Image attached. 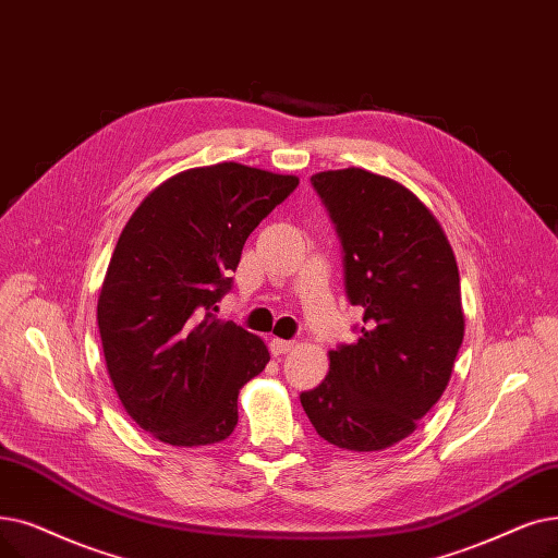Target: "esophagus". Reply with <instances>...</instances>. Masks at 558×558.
Instances as JSON below:
<instances>
[{
	"mask_svg": "<svg viewBox=\"0 0 558 558\" xmlns=\"http://www.w3.org/2000/svg\"><path fill=\"white\" fill-rule=\"evenodd\" d=\"M269 347H271L274 355H282V353L294 349V342H292V339H278V337H274Z\"/></svg>",
	"mask_w": 558,
	"mask_h": 558,
	"instance_id": "obj_1",
	"label": "esophagus"
}]
</instances>
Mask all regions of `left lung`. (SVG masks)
<instances>
[{"label": "left lung", "mask_w": 558, "mask_h": 558, "mask_svg": "<svg viewBox=\"0 0 558 558\" xmlns=\"http://www.w3.org/2000/svg\"><path fill=\"white\" fill-rule=\"evenodd\" d=\"M342 244L344 289L362 310L357 342L330 351V372L301 395L324 440L378 451L408 438L438 403L463 344L460 278L426 205L399 182L344 168L310 178Z\"/></svg>", "instance_id": "left-lung-1"}]
</instances>
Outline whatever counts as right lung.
<instances>
[{"mask_svg": "<svg viewBox=\"0 0 558 558\" xmlns=\"http://www.w3.org/2000/svg\"><path fill=\"white\" fill-rule=\"evenodd\" d=\"M296 186L294 175L234 161L191 168L157 186L120 234L98 326L120 403L157 440L201 447L234 430L239 390L269 349L216 319V303L248 234Z\"/></svg>", "mask_w": 558, "mask_h": 558, "instance_id": "1", "label": "right lung"}]
</instances>
